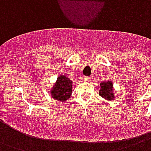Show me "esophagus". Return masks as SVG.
<instances>
[{
    "mask_svg": "<svg viewBox=\"0 0 151 151\" xmlns=\"http://www.w3.org/2000/svg\"><path fill=\"white\" fill-rule=\"evenodd\" d=\"M91 77H84V82H91Z\"/></svg>",
    "mask_w": 151,
    "mask_h": 151,
    "instance_id": "obj_1",
    "label": "esophagus"
}]
</instances>
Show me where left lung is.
<instances>
[{"instance_id":"obj_1","label":"left lung","mask_w":151,"mask_h":151,"mask_svg":"<svg viewBox=\"0 0 151 151\" xmlns=\"http://www.w3.org/2000/svg\"><path fill=\"white\" fill-rule=\"evenodd\" d=\"M99 94L106 101H113L115 98L113 91V83L112 81L101 82L100 83Z\"/></svg>"}]
</instances>
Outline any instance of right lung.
Listing matches in <instances>:
<instances>
[{
    "label": "right lung",
    "mask_w": 151,
    "mask_h": 151,
    "mask_svg": "<svg viewBox=\"0 0 151 151\" xmlns=\"http://www.w3.org/2000/svg\"><path fill=\"white\" fill-rule=\"evenodd\" d=\"M72 80L65 75H60L51 87L50 95L55 100L65 102L72 95Z\"/></svg>",
    "instance_id": "add662e5"
}]
</instances>
